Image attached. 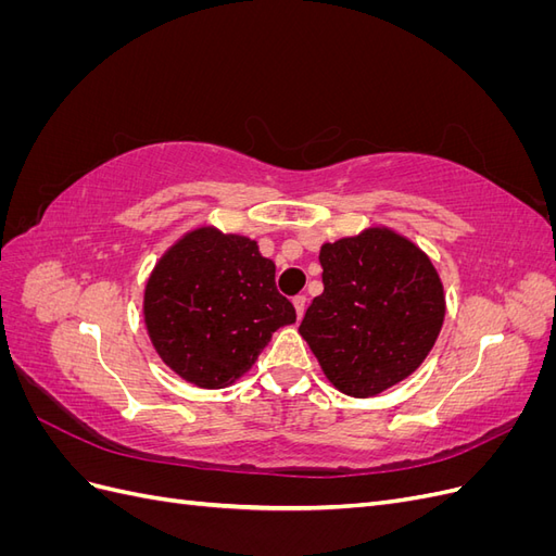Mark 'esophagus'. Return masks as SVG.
I'll return each mask as SVG.
<instances>
[{
    "label": "esophagus",
    "mask_w": 556,
    "mask_h": 556,
    "mask_svg": "<svg viewBox=\"0 0 556 556\" xmlns=\"http://www.w3.org/2000/svg\"><path fill=\"white\" fill-rule=\"evenodd\" d=\"M292 304H294V308H296V315H299V317H304V313H306V304H308L306 294H296V296L292 299Z\"/></svg>",
    "instance_id": "1"
}]
</instances>
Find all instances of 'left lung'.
Wrapping results in <instances>:
<instances>
[{
  "label": "left lung",
  "instance_id": "obj_1",
  "mask_svg": "<svg viewBox=\"0 0 556 556\" xmlns=\"http://www.w3.org/2000/svg\"><path fill=\"white\" fill-rule=\"evenodd\" d=\"M325 292L299 333L325 376L350 396H376L408 378L433 348L445 296L431 260L390 229L325 243Z\"/></svg>",
  "mask_w": 556,
  "mask_h": 556
}]
</instances>
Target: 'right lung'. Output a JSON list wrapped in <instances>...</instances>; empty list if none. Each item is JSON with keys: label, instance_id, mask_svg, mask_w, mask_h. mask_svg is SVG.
I'll use <instances>...</instances> for the list:
<instances>
[{"label": "right lung", "instance_id": "right-lung-1", "mask_svg": "<svg viewBox=\"0 0 556 556\" xmlns=\"http://www.w3.org/2000/svg\"><path fill=\"white\" fill-rule=\"evenodd\" d=\"M143 315L164 364L206 390L241 378L271 333L296 319L257 243L211 227L190 231L157 262Z\"/></svg>", "mask_w": 556, "mask_h": 556}]
</instances>
